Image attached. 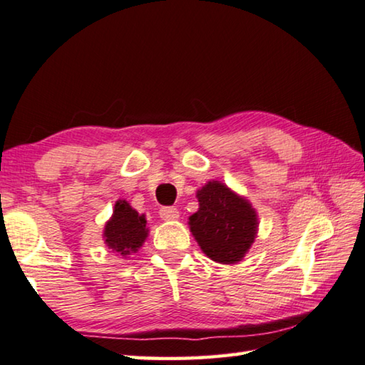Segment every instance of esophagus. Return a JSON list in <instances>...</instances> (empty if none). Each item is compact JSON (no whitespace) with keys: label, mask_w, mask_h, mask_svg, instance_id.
<instances>
[{"label":"esophagus","mask_w":365,"mask_h":365,"mask_svg":"<svg viewBox=\"0 0 365 365\" xmlns=\"http://www.w3.org/2000/svg\"><path fill=\"white\" fill-rule=\"evenodd\" d=\"M160 217L163 218V220H177L178 210L175 207H161L160 209Z\"/></svg>","instance_id":"obj_1"}]
</instances>
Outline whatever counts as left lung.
I'll use <instances>...</instances> for the list:
<instances>
[{"instance_id": "left-lung-1", "label": "left lung", "mask_w": 365, "mask_h": 365, "mask_svg": "<svg viewBox=\"0 0 365 365\" xmlns=\"http://www.w3.org/2000/svg\"><path fill=\"white\" fill-rule=\"evenodd\" d=\"M197 200L200 210L190 217V228L204 254L218 263L241 262L255 240V210L218 182L197 191Z\"/></svg>"}]
</instances>
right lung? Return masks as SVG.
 Returning <instances> with one entry per match:
<instances>
[{
	"label": "right lung",
	"instance_id": "obj_1",
	"mask_svg": "<svg viewBox=\"0 0 365 365\" xmlns=\"http://www.w3.org/2000/svg\"><path fill=\"white\" fill-rule=\"evenodd\" d=\"M147 236L148 230L145 217L138 215V212L125 201H118L113 215L105 225V244L118 254L129 255L130 252H135L142 246Z\"/></svg>",
	"mask_w": 365,
	"mask_h": 365
}]
</instances>
